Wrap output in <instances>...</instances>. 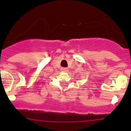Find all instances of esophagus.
<instances>
[{
	"label": "esophagus",
	"instance_id": "1",
	"mask_svg": "<svg viewBox=\"0 0 131 131\" xmlns=\"http://www.w3.org/2000/svg\"><path fill=\"white\" fill-rule=\"evenodd\" d=\"M61 71H62V72H68V68H61Z\"/></svg>",
	"mask_w": 131,
	"mask_h": 131
}]
</instances>
